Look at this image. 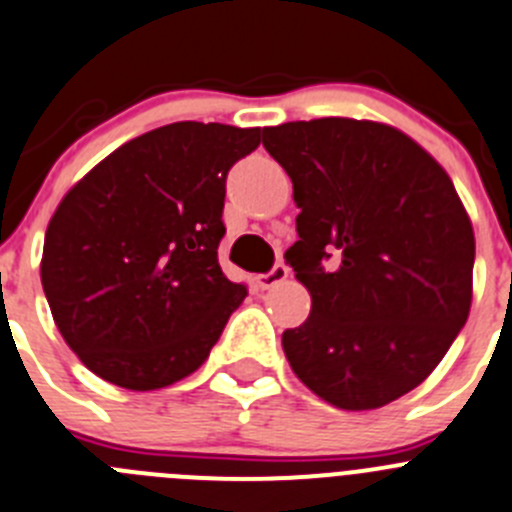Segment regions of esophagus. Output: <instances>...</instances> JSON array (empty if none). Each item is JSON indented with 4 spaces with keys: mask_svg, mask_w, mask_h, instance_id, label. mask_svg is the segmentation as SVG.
I'll use <instances>...</instances> for the list:
<instances>
[{
    "mask_svg": "<svg viewBox=\"0 0 512 512\" xmlns=\"http://www.w3.org/2000/svg\"><path fill=\"white\" fill-rule=\"evenodd\" d=\"M285 278H288V267H285L283 262H278V265H275L270 273H265L257 278V285H260L262 290H267V288H275L278 283H283Z\"/></svg>",
    "mask_w": 512,
    "mask_h": 512,
    "instance_id": "esophagus-1",
    "label": "esophagus"
}]
</instances>
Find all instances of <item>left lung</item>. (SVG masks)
Instances as JSON below:
<instances>
[{
	"mask_svg": "<svg viewBox=\"0 0 512 512\" xmlns=\"http://www.w3.org/2000/svg\"><path fill=\"white\" fill-rule=\"evenodd\" d=\"M262 145L301 209L285 262L311 316L283 331L290 367L344 411L393 403L434 372L472 306L474 232L454 183L418 142L367 119L265 127Z\"/></svg>",
	"mask_w": 512,
	"mask_h": 512,
	"instance_id": "1",
	"label": "left lung"
}]
</instances>
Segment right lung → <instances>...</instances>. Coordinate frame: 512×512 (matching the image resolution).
Instances as JSON below:
<instances>
[{"label": "right lung", "instance_id": "right-lung-1", "mask_svg": "<svg viewBox=\"0 0 512 512\" xmlns=\"http://www.w3.org/2000/svg\"><path fill=\"white\" fill-rule=\"evenodd\" d=\"M260 127L176 122L89 170L45 232L50 313L101 380L158 390L204 365L247 288L219 267L224 183Z\"/></svg>", "mask_w": 512, "mask_h": 512}]
</instances>
